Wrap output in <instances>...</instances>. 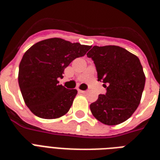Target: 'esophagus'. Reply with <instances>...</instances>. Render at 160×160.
I'll return each instance as SVG.
<instances>
[{
    "label": "esophagus",
    "mask_w": 160,
    "mask_h": 160,
    "mask_svg": "<svg viewBox=\"0 0 160 160\" xmlns=\"http://www.w3.org/2000/svg\"><path fill=\"white\" fill-rule=\"evenodd\" d=\"M79 93H82V94H87L88 91L87 90H78Z\"/></svg>",
    "instance_id": "1"
}]
</instances>
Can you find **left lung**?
<instances>
[{"label": "left lung", "instance_id": "8db88e82", "mask_svg": "<svg viewBox=\"0 0 160 160\" xmlns=\"http://www.w3.org/2000/svg\"><path fill=\"white\" fill-rule=\"evenodd\" d=\"M95 65L98 81L107 88L90 106L102 123L114 126L128 120L138 108L146 77L137 56L117 46H94L87 53Z\"/></svg>", "mask_w": 160, "mask_h": 160}]
</instances>
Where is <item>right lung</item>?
Instances as JSON below:
<instances>
[{
	"label": "right lung",
	"mask_w": 160,
	"mask_h": 160,
	"mask_svg": "<svg viewBox=\"0 0 160 160\" xmlns=\"http://www.w3.org/2000/svg\"><path fill=\"white\" fill-rule=\"evenodd\" d=\"M90 46L58 38L41 41L31 46L19 65L18 83L25 105L36 116L60 118L69 111L77 90L59 85L64 70L72 61L84 56Z\"/></svg>",
	"instance_id": "1"
}]
</instances>
